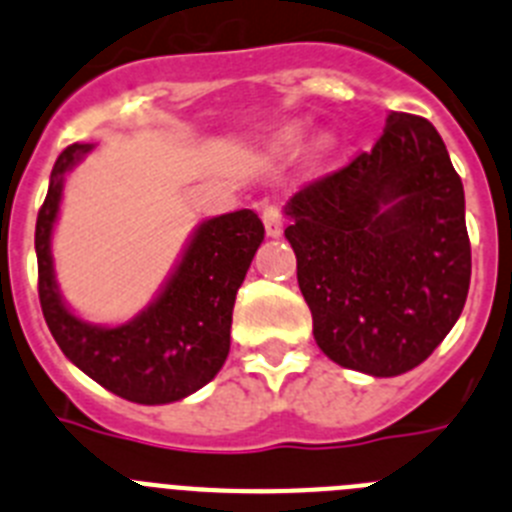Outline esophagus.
<instances>
[{"label": "esophagus", "mask_w": 512, "mask_h": 512, "mask_svg": "<svg viewBox=\"0 0 512 512\" xmlns=\"http://www.w3.org/2000/svg\"><path fill=\"white\" fill-rule=\"evenodd\" d=\"M264 228H266V235L269 238H279L282 235V225H284V212H282V205H277V202H269V205L264 207Z\"/></svg>", "instance_id": "esophagus-1"}]
</instances>
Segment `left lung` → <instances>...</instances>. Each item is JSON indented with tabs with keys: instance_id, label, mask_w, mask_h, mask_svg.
Masks as SVG:
<instances>
[{
	"instance_id": "8db88e82",
	"label": "left lung",
	"mask_w": 512,
	"mask_h": 512,
	"mask_svg": "<svg viewBox=\"0 0 512 512\" xmlns=\"http://www.w3.org/2000/svg\"><path fill=\"white\" fill-rule=\"evenodd\" d=\"M284 212L320 351L372 377L423 364L472 277L464 187L431 122L390 112L372 151L302 187Z\"/></svg>"
}]
</instances>
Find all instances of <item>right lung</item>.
I'll return each instance as SVG.
<instances>
[{
  "mask_svg": "<svg viewBox=\"0 0 512 512\" xmlns=\"http://www.w3.org/2000/svg\"><path fill=\"white\" fill-rule=\"evenodd\" d=\"M89 151V143H74L56 158L38 212L35 253L43 318L66 359L104 390L138 405L182 400L205 387L228 359L235 295L264 241V225L253 210L210 217L194 230L182 261L146 310L115 328L87 323L61 300L51 235L63 176Z\"/></svg>",
  "mask_w": 512,
  "mask_h": 512,
  "instance_id": "1",
  "label": "right lung"
}]
</instances>
